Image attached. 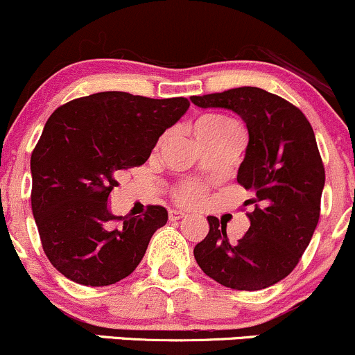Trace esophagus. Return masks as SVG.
<instances>
[{"label":"esophagus","instance_id":"1","mask_svg":"<svg viewBox=\"0 0 355 355\" xmlns=\"http://www.w3.org/2000/svg\"><path fill=\"white\" fill-rule=\"evenodd\" d=\"M168 217H170L171 222L180 220V219H184V217H185V212H182V210H170Z\"/></svg>","mask_w":355,"mask_h":355}]
</instances>
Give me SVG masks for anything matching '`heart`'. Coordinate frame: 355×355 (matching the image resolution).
I'll use <instances>...</instances> for the list:
<instances>
[{"label": "heart", "mask_w": 355, "mask_h": 355, "mask_svg": "<svg viewBox=\"0 0 355 355\" xmlns=\"http://www.w3.org/2000/svg\"><path fill=\"white\" fill-rule=\"evenodd\" d=\"M193 131H196L197 139H217L231 135H241L239 124L234 119L225 118L222 114L202 116L196 123ZM177 197L182 204H197L200 200L202 193L197 187L185 185L184 189L178 190Z\"/></svg>", "instance_id": "heart-1"}]
</instances>
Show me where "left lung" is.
Instances as JSON below:
<instances>
[{
	"instance_id": "obj_1",
	"label": "left lung",
	"mask_w": 355,
	"mask_h": 355,
	"mask_svg": "<svg viewBox=\"0 0 355 355\" xmlns=\"http://www.w3.org/2000/svg\"><path fill=\"white\" fill-rule=\"evenodd\" d=\"M202 109L236 112L248 146L237 182L252 192L244 205L248 232L229 243L225 225L209 216V234L193 249L202 271L232 290L258 291L286 278L310 244L320 217L325 170L309 119L298 107L259 87L192 96Z\"/></svg>"
}]
</instances>
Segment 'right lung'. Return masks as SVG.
<instances>
[{"instance_id": "obj_1", "label": "right lung", "mask_w": 355, "mask_h": 355, "mask_svg": "<svg viewBox=\"0 0 355 355\" xmlns=\"http://www.w3.org/2000/svg\"><path fill=\"white\" fill-rule=\"evenodd\" d=\"M189 106L185 97L109 91L52 112L30 159L32 210L46 258L65 278L107 286L136 270L168 212L150 205L143 216L116 217L107 198L121 173L143 165ZM116 218L121 228L112 227Z\"/></svg>"}]
</instances>
